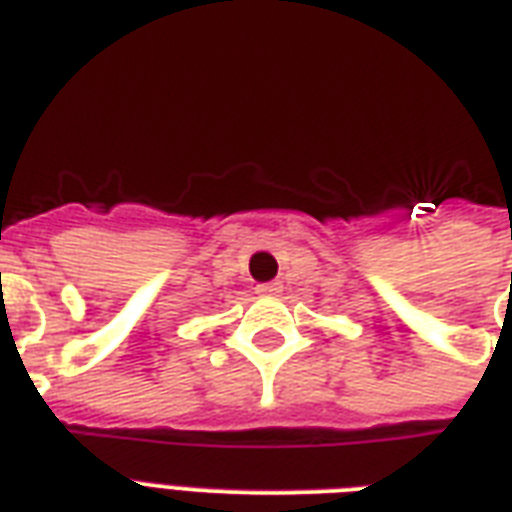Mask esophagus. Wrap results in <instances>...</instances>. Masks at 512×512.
Masks as SVG:
<instances>
[{
  "label": "esophagus",
  "instance_id": "1",
  "mask_svg": "<svg viewBox=\"0 0 512 512\" xmlns=\"http://www.w3.org/2000/svg\"><path fill=\"white\" fill-rule=\"evenodd\" d=\"M281 281H268V284H257V295H263V297H276L281 295Z\"/></svg>",
  "mask_w": 512,
  "mask_h": 512
}]
</instances>
